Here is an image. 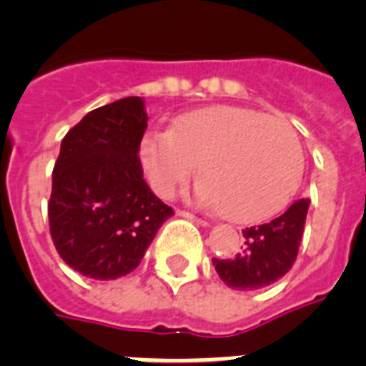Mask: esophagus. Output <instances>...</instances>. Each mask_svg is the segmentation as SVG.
<instances>
[{"instance_id":"esophagus-1","label":"esophagus","mask_w":366,"mask_h":366,"mask_svg":"<svg viewBox=\"0 0 366 366\" xmlns=\"http://www.w3.org/2000/svg\"><path fill=\"white\" fill-rule=\"evenodd\" d=\"M177 215L179 217H185V219H190V220H194L196 224H200V226H207V222H205L204 219H198L196 215H192V213H189V211H177Z\"/></svg>"}]
</instances>
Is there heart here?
<instances>
[{
    "label": "heart",
    "instance_id": "obj_1",
    "mask_svg": "<svg viewBox=\"0 0 366 366\" xmlns=\"http://www.w3.org/2000/svg\"><path fill=\"white\" fill-rule=\"evenodd\" d=\"M140 162L151 189L170 198L194 174V196L226 219L250 224L282 211L303 177L295 131L262 112L213 104L187 112L170 131L140 140Z\"/></svg>",
    "mask_w": 366,
    "mask_h": 366
}]
</instances>
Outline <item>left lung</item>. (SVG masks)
<instances>
[{"instance_id":"8db88e82","label":"left lung","mask_w":366,"mask_h":366,"mask_svg":"<svg viewBox=\"0 0 366 366\" xmlns=\"http://www.w3.org/2000/svg\"><path fill=\"white\" fill-rule=\"evenodd\" d=\"M309 204V198H301L267 224L243 230L244 247H241V252L232 259L213 258L220 280L243 292L265 288L285 277L297 258Z\"/></svg>"}]
</instances>
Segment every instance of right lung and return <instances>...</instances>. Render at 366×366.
I'll return each instance as SVG.
<instances>
[{
	"label": "right lung",
	"instance_id": "add662e5",
	"mask_svg": "<svg viewBox=\"0 0 366 366\" xmlns=\"http://www.w3.org/2000/svg\"><path fill=\"white\" fill-rule=\"evenodd\" d=\"M147 129L142 97L81 117L63 138L48 204L63 262L84 277L116 280L134 271L174 209L144 181L138 151Z\"/></svg>",
	"mask_w": 366,
	"mask_h": 366
}]
</instances>
